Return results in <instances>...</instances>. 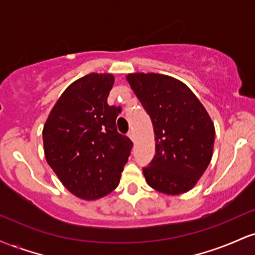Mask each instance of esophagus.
I'll use <instances>...</instances> for the list:
<instances>
[{
	"mask_svg": "<svg viewBox=\"0 0 255 255\" xmlns=\"http://www.w3.org/2000/svg\"><path fill=\"white\" fill-rule=\"evenodd\" d=\"M128 136H129V139L133 140V141H134V139H135V135H134V131L133 130L128 131Z\"/></svg>",
	"mask_w": 255,
	"mask_h": 255,
	"instance_id": "1",
	"label": "esophagus"
}]
</instances>
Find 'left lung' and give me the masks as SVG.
<instances>
[{
    "instance_id": "8db88e82",
    "label": "left lung",
    "mask_w": 255,
    "mask_h": 255,
    "mask_svg": "<svg viewBox=\"0 0 255 255\" xmlns=\"http://www.w3.org/2000/svg\"><path fill=\"white\" fill-rule=\"evenodd\" d=\"M127 81L153 125L156 154L142 169L146 182L168 195L191 191L211 162V118L191 89L177 79L131 73Z\"/></svg>"
}]
</instances>
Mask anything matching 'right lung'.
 Returning a JSON list of instances; mask_svg holds the SVG:
<instances>
[{
  "mask_svg": "<svg viewBox=\"0 0 255 255\" xmlns=\"http://www.w3.org/2000/svg\"><path fill=\"white\" fill-rule=\"evenodd\" d=\"M113 74L91 73L69 85L43 128L44 154L75 197L96 200L111 193L133 142L116 128L120 108L108 104Z\"/></svg>",
  "mask_w": 255,
  "mask_h": 255,
  "instance_id": "add662e5",
  "label": "right lung"
}]
</instances>
